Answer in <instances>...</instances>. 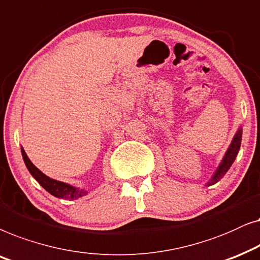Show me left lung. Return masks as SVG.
<instances>
[{
  "mask_svg": "<svg viewBox=\"0 0 260 260\" xmlns=\"http://www.w3.org/2000/svg\"><path fill=\"white\" fill-rule=\"evenodd\" d=\"M241 136H243V129H241V127H240L238 129V132L235 133L233 140H232V144L230 145V147H228V150L226 152V154H224L223 159L221 160L219 168L216 169L215 174L213 175L212 179L207 183V185L208 186L213 185V184H215L216 182H219L220 179L223 177L224 174L228 171V169L231 168L232 164H233V161L235 160V157H237L238 152H239V150H240Z\"/></svg>",
  "mask_w": 260,
  "mask_h": 260,
  "instance_id": "8db88e82",
  "label": "left lung"
}]
</instances>
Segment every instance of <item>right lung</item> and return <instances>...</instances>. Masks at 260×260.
<instances>
[{
  "instance_id": "right-lung-1",
  "label": "right lung",
  "mask_w": 260,
  "mask_h": 260,
  "mask_svg": "<svg viewBox=\"0 0 260 260\" xmlns=\"http://www.w3.org/2000/svg\"><path fill=\"white\" fill-rule=\"evenodd\" d=\"M21 153H22L23 161H25V164L27 166V169H28V171L30 172V175H32L33 177L37 179V182L39 183V184L43 186L46 191L50 192L51 195L59 197V199L77 200L79 197L85 196L86 193H88L86 190L75 188V186L67 184V183L55 181V179L47 177L46 175L43 174V172H41L39 169H38L37 166L29 160V158L27 157L26 152L22 147H21Z\"/></svg>"
}]
</instances>
